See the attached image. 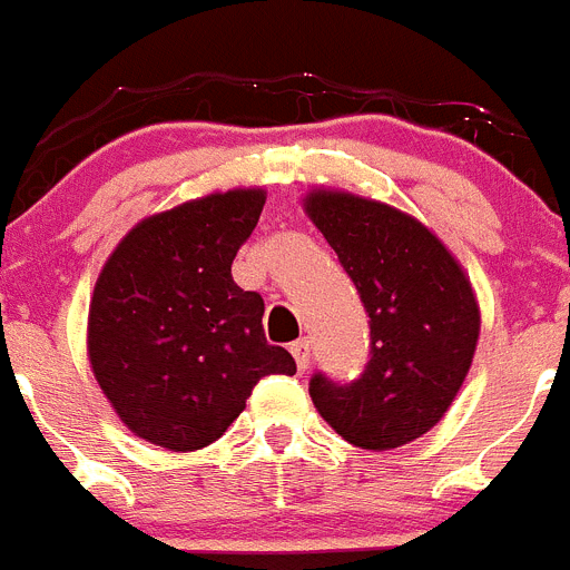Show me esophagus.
I'll list each match as a JSON object with an SVG mask.
<instances>
[{
    "label": "esophagus",
    "instance_id": "esophagus-1",
    "mask_svg": "<svg viewBox=\"0 0 570 570\" xmlns=\"http://www.w3.org/2000/svg\"><path fill=\"white\" fill-rule=\"evenodd\" d=\"M291 353H294L299 373H305L307 364H311V344H307L305 338H302V342H294V344H291Z\"/></svg>",
    "mask_w": 570,
    "mask_h": 570
}]
</instances>
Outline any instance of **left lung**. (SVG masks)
Wrapping results in <instances>:
<instances>
[{
    "label": "left lung",
    "mask_w": 570,
    "mask_h": 570,
    "mask_svg": "<svg viewBox=\"0 0 570 570\" xmlns=\"http://www.w3.org/2000/svg\"><path fill=\"white\" fill-rule=\"evenodd\" d=\"M305 212L370 316L364 373L350 384L316 373L313 404L353 446H404L441 421L472 367L480 336L472 282L424 223L387 203L313 189Z\"/></svg>",
    "instance_id": "left-lung-1"
}]
</instances>
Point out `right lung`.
<instances>
[{
    "label": "right lung",
    "mask_w": 570,
    "mask_h": 570,
    "mask_svg": "<svg viewBox=\"0 0 570 570\" xmlns=\"http://www.w3.org/2000/svg\"><path fill=\"white\" fill-rule=\"evenodd\" d=\"M265 189L214 191L140 220L98 274L87 353L124 424L171 452L214 443L265 375H294L265 342V302L232 279Z\"/></svg>",
    "instance_id": "1"
}]
</instances>
